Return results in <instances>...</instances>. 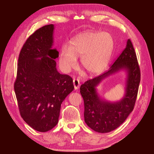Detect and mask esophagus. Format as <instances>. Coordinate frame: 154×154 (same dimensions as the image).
<instances>
[{
	"label": "esophagus",
	"instance_id": "1",
	"mask_svg": "<svg viewBox=\"0 0 154 154\" xmlns=\"http://www.w3.org/2000/svg\"><path fill=\"white\" fill-rule=\"evenodd\" d=\"M73 85H74L75 89L77 90V89H79V86H80L79 81L78 80V79H73Z\"/></svg>",
	"mask_w": 154,
	"mask_h": 154
}]
</instances>
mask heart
<instances>
[{"instance_id":"obj_1","label":"heart","mask_w":154,"mask_h":154,"mask_svg":"<svg viewBox=\"0 0 154 154\" xmlns=\"http://www.w3.org/2000/svg\"><path fill=\"white\" fill-rule=\"evenodd\" d=\"M113 39L107 32H85L77 35L70 46L61 49L59 62L64 71L69 72L81 57V65L90 74L103 71L109 63L113 50Z\"/></svg>"}]
</instances>
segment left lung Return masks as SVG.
<instances>
[{
    "mask_svg": "<svg viewBox=\"0 0 154 154\" xmlns=\"http://www.w3.org/2000/svg\"><path fill=\"white\" fill-rule=\"evenodd\" d=\"M122 68L128 72L126 94L120 102L112 103L100 100L95 87L104 78ZM140 69L131 40L109 70L81 85L80 93L84 100V118L87 126L94 131L106 133L119 127L134 107L140 82Z\"/></svg>",
    "mask_w": 154,
    "mask_h": 154,
    "instance_id": "left-lung-1",
    "label": "left lung"
}]
</instances>
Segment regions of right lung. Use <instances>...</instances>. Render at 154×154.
Listing matches in <instances>:
<instances>
[{"instance_id":"1","label":"right lung","mask_w":154,"mask_h":154,"mask_svg":"<svg viewBox=\"0 0 154 154\" xmlns=\"http://www.w3.org/2000/svg\"><path fill=\"white\" fill-rule=\"evenodd\" d=\"M54 25L35 30L23 45L14 84L21 117L29 126L45 132L57 125L61 104L74 89L73 79L57 71L52 49Z\"/></svg>"}]
</instances>
